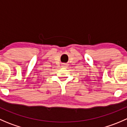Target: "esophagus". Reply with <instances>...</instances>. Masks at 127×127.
<instances>
[{"instance_id": "obj_1", "label": "esophagus", "mask_w": 127, "mask_h": 127, "mask_svg": "<svg viewBox=\"0 0 127 127\" xmlns=\"http://www.w3.org/2000/svg\"><path fill=\"white\" fill-rule=\"evenodd\" d=\"M62 66L63 67H66L67 66V64L66 63H63V64H62V66Z\"/></svg>"}]
</instances>
